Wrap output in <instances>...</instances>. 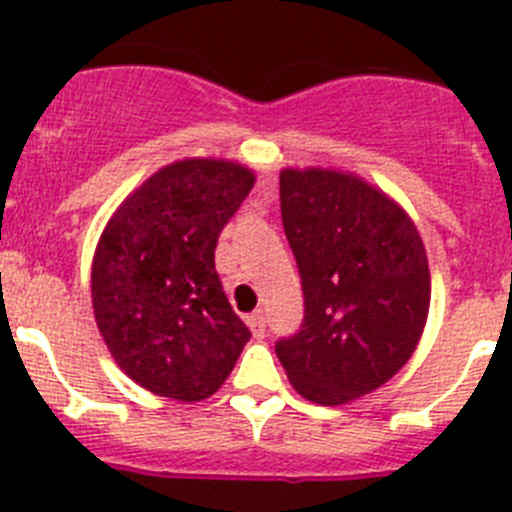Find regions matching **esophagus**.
<instances>
[{"label":"esophagus","mask_w":512,"mask_h":512,"mask_svg":"<svg viewBox=\"0 0 512 512\" xmlns=\"http://www.w3.org/2000/svg\"><path fill=\"white\" fill-rule=\"evenodd\" d=\"M246 323H248V328H251L253 338H264V333H266L264 312H261V310L251 312V315H248V318H246Z\"/></svg>","instance_id":"esophagus-1"}]
</instances>
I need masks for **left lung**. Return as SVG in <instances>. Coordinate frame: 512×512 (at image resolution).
Masks as SVG:
<instances>
[{"label":"left lung","mask_w":512,"mask_h":512,"mask_svg":"<svg viewBox=\"0 0 512 512\" xmlns=\"http://www.w3.org/2000/svg\"><path fill=\"white\" fill-rule=\"evenodd\" d=\"M282 223L305 295L300 333L277 343L305 400L346 405L408 364L431 307L423 238L392 197L336 169L279 174Z\"/></svg>","instance_id":"8db88e82"}]
</instances>
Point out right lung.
<instances>
[{
    "label": "right lung",
    "instance_id": "add662e5",
    "mask_svg": "<svg viewBox=\"0 0 512 512\" xmlns=\"http://www.w3.org/2000/svg\"><path fill=\"white\" fill-rule=\"evenodd\" d=\"M253 182L235 161L182 158L133 189L99 235L94 320L117 366L153 395H215L251 338L217 277L215 246Z\"/></svg>",
    "mask_w": 512,
    "mask_h": 512
}]
</instances>
